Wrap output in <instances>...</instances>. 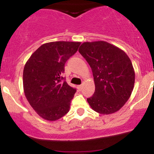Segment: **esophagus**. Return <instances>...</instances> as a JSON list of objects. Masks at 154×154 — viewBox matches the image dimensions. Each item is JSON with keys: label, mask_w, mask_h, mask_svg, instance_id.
<instances>
[{"label": "esophagus", "mask_w": 154, "mask_h": 154, "mask_svg": "<svg viewBox=\"0 0 154 154\" xmlns=\"http://www.w3.org/2000/svg\"><path fill=\"white\" fill-rule=\"evenodd\" d=\"M77 88H78L79 91H81V90H82V85H80L77 86Z\"/></svg>", "instance_id": "1"}]
</instances>
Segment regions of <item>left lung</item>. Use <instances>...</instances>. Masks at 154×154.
Returning <instances> with one entry per match:
<instances>
[{
	"label": "left lung",
	"instance_id": "1",
	"mask_svg": "<svg viewBox=\"0 0 154 154\" xmlns=\"http://www.w3.org/2000/svg\"><path fill=\"white\" fill-rule=\"evenodd\" d=\"M79 52L91 66L95 93L87 100L101 114L119 111L128 101L135 84V71L125 51L105 41L85 42Z\"/></svg>",
	"mask_w": 154,
	"mask_h": 154
}]
</instances>
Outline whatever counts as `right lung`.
Segmentation results:
<instances>
[{
  "instance_id": "add662e5",
  "label": "right lung",
  "mask_w": 154,
  "mask_h": 154,
  "mask_svg": "<svg viewBox=\"0 0 154 154\" xmlns=\"http://www.w3.org/2000/svg\"><path fill=\"white\" fill-rule=\"evenodd\" d=\"M79 42L56 41L42 45L32 54L23 71V87L28 102L44 119L56 121L69 111L76 89L61 75L66 61Z\"/></svg>"
}]
</instances>
